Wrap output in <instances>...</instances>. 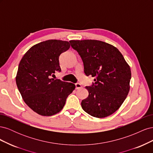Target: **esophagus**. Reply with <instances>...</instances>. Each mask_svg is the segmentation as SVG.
Segmentation results:
<instances>
[{
  "instance_id": "obj_1",
  "label": "esophagus",
  "mask_w": 153,
  "mask_h": 153,
  "mask_svg": "<svg viewBox=\"0 0 153 153\" xmlns=\"http://www.w3.org/2000/svg\"><path fill=\"white\" fill-rule=\"evenodd\" d=\"M81 87H82V85H81L80 84H79V83H76V84H75V88H76V89H80Z\"/></svg>"
}]
</instances>
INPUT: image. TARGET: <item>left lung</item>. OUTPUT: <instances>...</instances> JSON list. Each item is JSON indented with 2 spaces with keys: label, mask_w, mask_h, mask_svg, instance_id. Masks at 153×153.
Segmentation results:
<instances>
[{
  "label": "left lung",
  "mask_w": 153,
  "mask_h": 153,
  "mask_svg": "<svg viewBox=\"0 0 153 153\" xmlns=\"http://www.w3.org/2000/svg\"><path fill=\"white\" fill-rule=\"evenodd\" d=\"M71 47L80 56L86 76L94 77V83L86 86L89 92L81 105L92 116L103 118L121 106L129 91L130 68L119 50L98 40H71Z\"/></svg>",
  "instance_id": "1"
}]
</instances>
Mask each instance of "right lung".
Instances as JSON below:
<instances>
[{
  "label": "right lung",
  "instance_id": "right-lung-1",
  "mask_svg": "<svg viewBox=\"0 0 153 153\" xmlns=\"http://www.w3.org/2000/svg\"><path fill=\"white\" fill-rule=\"evenodd\" d=\"M68 41L50 39L32 47L18 65L16 83L23 100L35 112L43 116L59 113L75 85L53 79L61 71L59 56L67 51Z\"/></svg>",
  "mask_w": 153,
  "mask_h": 153
}]
</instances>
